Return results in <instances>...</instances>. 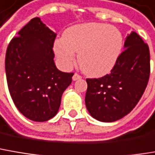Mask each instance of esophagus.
Returning <instances> with one entry per match:
<instances>
[{
	"label": "esophagus",
	"instance_id": "obj_1",
	"mask_svg": "<svg viewBox=\"0 0 155 155\" xmlns=\"http://www.w3.org/2000/svg\"><path fill=\"white\" fill-rule=\"evenodd\" d=\"M81 76L80 74H74V76H73V80H74V81H77V80L81 79Z\"/></svg>",
	"mask_w": 155,
	"mask_h": 155
}]
</instances>
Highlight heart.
<instances>
[{
    "label": "heart",
    "instance_id": "heart-1",
    "mask_svg": "<svg viewBox=\"0 0 155 155\" xmlns=\"http://www.w3.org/2000/svg\"><path fill=\"white\" fill-rule=\"evenodd\" d=\"M122 47L120 31L110 25L86 23L69 27L63 38L55 41V53L64 67H70L75 60L89 76L99 77L108 74L117 61Z\"/></svg>",
    "mask_w": 155,
    "mask_h": 155
}]
</instances>
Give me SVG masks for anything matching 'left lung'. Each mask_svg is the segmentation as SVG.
<instances>
[{
  "label": "left lung",
  "instance_id": "1",
  "mask_svg": "<svg viewBox=\"0 0 155 155\" xmlns=\"http://www.w3.org/2000/svg\"><path fill=\"white\" fill-rule=\"evenodd\" d=\"M111 73L86 79V107L93 118L111 122L121 119L136 106L147 86L150 76L148 45L137 33L126 38Z\"/></svg>",
  "mask_w": 155,
  "mask_h": 155
}]
</instances>
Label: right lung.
<instances>
[{
    "label": "right lung",
    "mask_w": 155,
    "mask_h": 155,
    "mask_svg": "<svg viewBox=\"0 0 155 155\" xmlns=\"http://www.w3.org/2000/svg\"><path fill=\"white\" fill-rule=\"evenodd\" d=\"M57 35L39 18L28 22L9 42L5 57L8 88L24 116L35 121L53 118L74 73L59 71L54 63Z\"/></svg>",
    "instance_id": "add662e5"
}]
</instances>
